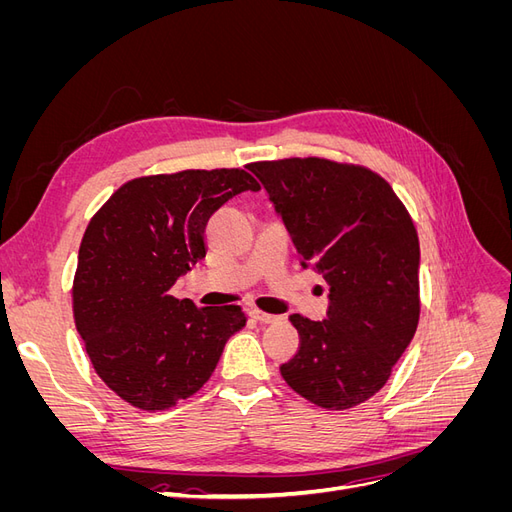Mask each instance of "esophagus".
I'll list each match as a JSON object with an SVG mask.
<instances>
[{
    "instance_id": "1",
    "label": "esophagus",
    "mask_w": 512,
    "mask_h": 512,
    "mask_svg": "<svg viewBox=\"0 0 512 512\" xmlns=\"http://www.w3.org/2000/svg\"><path fill=\"white\" fill-rule=\"evenodd\" d=\"M250 316H252L254 320H258L260 324H273V322L280 320V316H273V314H267V312H260V309H256V307H252V309H250Z\"/></svg>"
}]
</instances>
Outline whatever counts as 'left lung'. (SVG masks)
<instances>
[{
  "mask_svg": "<svg viewBox=\"0 0 512 512\" xmlns=\"http://www.w3.org/2000/svg\"><path fill=\"white\" fill-rule=\"evenodd\" d=\"M303 258L329 284L324 320L292 314L299 352L284 363L290 389L346 410L376 395L410 346L421 301V247L406 207L380 175L322 158L247 166Z\"/></svg>",
  "mask_w": 512,
  "mask_h": 512,
  "instance_id": "1",
  "label": "left lung"
}]
</instances>
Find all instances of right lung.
I'll list each match as a JSON object with an SVG mask.
<instances>
[{"mask_svg": "<svg viewBox=\"0 0 512 512\" xmlns=\"http://www.w3.org/2000/svg\"><path fill=\"white\" fill-rule=\"evenodd\" d=\"M258 181L241 168L132 179L89 222L74 275V320L98 376L141 410H166L203 386L239 305L196 307L170 288L207 254L205 228Z\"/></svg>", "mask_w": 512, "mask_h": 512, "instance_id": "1", "label": "right lung"}]
</instances>
